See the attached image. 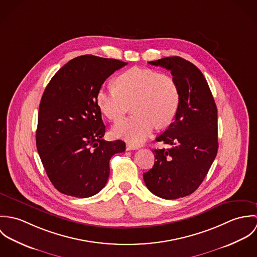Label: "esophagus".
Returning <instances> with one entry per match:
<instances>
[{
  "mask_svg": "<svg viewBox=\"0 0 257 257\" xmlns=\"http://www.w3.org/2000/svg\"><path fill=\"white\" fill-rule=\"evenodd\" d=\"M125 149H126L127 151H128V150H136V149H138V147H137V146H134V145H132V144H126Z\"/></svg>",
  "mask_w": 257,
  "mask_h": 257,
  "instance_id": "34e87169",
  "label": "esophagus"
}]
</instances>
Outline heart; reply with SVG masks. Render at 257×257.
<instances>
[{
  "mask_svg": "<svg viewBox=\"0 0 257 257\" xmlns=\"http://www.w3.org/2000/svg\"><path fill=\"white\" fill-rule=\"evenodd\" d=\"M114 84L115 88L102 87L98 91L99 109L111 121L119 120L131 105L135 112L113 126L115 138L140 145L155 125L161 128L173 121L180 105V90L171 75L134 67L119 74Z\"/></svg>",
  "mask_w": 257,
  "mask_h": 257,
  "instance_id": "heart-1",
  "label": "heart"
}]
</instances>
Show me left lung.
I'll return each mask as SVG.
<instances>
[{"label":"left lung","mask_w":257,"mask_h":257,"mask_svg":"<svg viewBox=\"0 0 257 257\" xmlns=\"http://www.w3.org/2000/svg\"><path fill=\"white\" fill-rule=\"evenodd\" d=\"M149 64L169 70L180 90V105L173 122L155 140L169 148L153 149L156 161L144 173L150 192L173 200L196 191L216 158L218 110L207 80L190 61L171 56Z\"/></svg>","instance_id":"left-lung-1"}]
</instances>
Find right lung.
Returning <instances> with one entry per match:
<instances>
[{"mask_svg": "<svg viewBox=\"0 0 257 257\" xmlns=\"http://www.w3.org/2000/svg\"><path fill=\"white\" fill-rule=\"evenodd\" d=\"M127 63L94 55L76 57L52 77L42 95L37 148L52 185L62 194L88 198L110 175V159L122 141L105 142L97 94L106 79Z\"/></svg>", "mask_w": 257, "mask_h": 257, "instance_id": "add662e5", "label": "right lung"}]
</instances>
